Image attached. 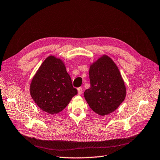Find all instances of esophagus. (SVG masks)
<instances>
[{"mask_svg": "<svg viewBox=\"0 0 160 160\" xmlns=\"http://www.w3.org/2000/svg\"><path fill=\"white\" fill-rule=\"evenodd\" d=\"M82 92H83V89H82V87H80L78 88V93L79 95H80V94L82 93Z\"/></svg>", "mask_w": 160, "mask_h": 160, "instance_id": "esophagus-1", "label": "esophagus"}]
</instances>
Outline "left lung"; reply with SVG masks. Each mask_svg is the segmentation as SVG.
<instances>
[{"instance_id": "left-lung-1", "label": "left lung", "mask_w": 160, "mask_h": 160, "mask_svg": "<svg viewBox=\"0 0 160 160\" xmlns=\"http://www.w3.org/2000/svg\"><path fill=\"white\" fill-rule=\"evenodd\" d=\"M90 88L84 98L90 108L104 116L115 111L126 97V87L119 70L112 59L103 55L90 67Z\"/></svg>"}]
</instances>
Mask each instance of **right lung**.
Here are the masks:
<instances>
[{"label": "right lung", "mask_w": 160, "mask_h": 160, "mask_svg": "<svg viewBox=\"0 0 160 160\" xmlns=\"http://www.w3.org/2000/svg\"><path fill=\"white\" fill-rule=\"evenodd\" d=\"M77 93L63 62L51 55L41 65L30 84L33 101L51 115L62 111Z\"/></svg>", "instance_id": "obj_1"}]
</instances>
